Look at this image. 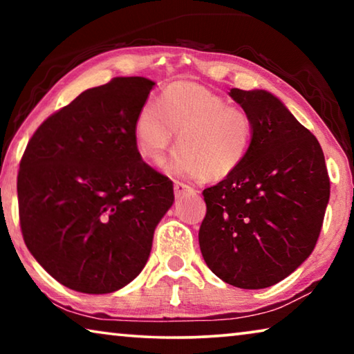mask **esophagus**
<instances>
[{
    "label": "esophagus",
    "mask_w": 354,
    "mask_h": 354,
    "mask_svg": "<svg viewBox=\"0 0 354 354\" xmlns=\"http://www.w3.org/2000/svg\"><path fill=\"white\" fill-rule=\"evenodd\" d=\"M173 190H175L176 198H179V196H183L185 194H190V192H194V189H192L190 185L184 184V183H179V181H176L175 185H173Z\"/></svg>",
    "instance_id": "obj_1"
}]
</instances>
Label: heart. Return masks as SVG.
<instances>
[{"label":"heart","mask_w":354,"mask_h":354,"mask_svg":"<svg viewBox=\"0 0 354 354\" xmlns=\"http://www.w3.org/2000/svg\"><path fill=\"white\" fill-rule=\"evenodd\" d=\"M178 133L179 148L169 171L218 183L245 164L254 140V123L241 107L201 84L178 81L160 92L158 103L143 104L133 136L147 162L160 165Z\"/></svg>","instance_id":"1"}]
</instances>
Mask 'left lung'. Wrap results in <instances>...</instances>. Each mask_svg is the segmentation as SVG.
<instances>
[{
  "label": "left lung",
  "mask_w": 354,
  "mask_h": 354,
  "mask_svg": "<svg viewBox=\"0 0 354 354\" xmlns=\"http://www.w3.org/2000/svg\"><path fill=\"white\" fill-rule=\"evenodd\" d=\"M254 123V140L234 175L203 190L198 232L207 267L241 289H266L289 277L319 239L329 176L315 136L266 91L231 88Z\"/></svg>",
  "instance_id": "obj_1"
}]
</instances>
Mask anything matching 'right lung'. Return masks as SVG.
I'll return each instance as SVG.
<instances>
[{
    "mask_svg": "<svg viewBox=\"0 0 354 354\" xmlns=\"http://www.w3.org/2000/svg\"><path fill=\"white\" fill-rule=\"evenodd\" d=\"M154 86L113 77L48 117L23 153L17 194L25 243L59 283L111 293L142 272L173 183L142 160L134 118Z\"/></svg>",
    "mask_w": 354,
    "mask_h": 354,
    "instance_id": "obj_1",
    "label": "right lung"
}]
</instances>
